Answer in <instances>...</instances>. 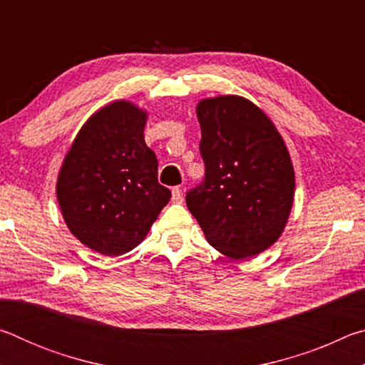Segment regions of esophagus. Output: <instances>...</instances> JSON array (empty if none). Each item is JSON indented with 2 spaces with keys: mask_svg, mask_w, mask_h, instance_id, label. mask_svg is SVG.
Returning a JSON list of instances; mask_svg holds the SVG:
<instances>
[{
  "mask_svg": "<svg viewBox=\"0 0 365 365\" xmlns=\"http://www.w3.org/2000/svg\"><path fill=\"white\" fill-rule=\"evenodd\" d=\"M172 201L178 202V205H180V202H183V193H182V190L178 188V187L172 188Z\"/></svg>",
  "mask_w": 365,
  "mask_h": 365,
  "instance_id": "obj_1",
  "label": "esophagus"
}]
</instances>
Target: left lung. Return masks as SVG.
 I'll use <instances>...</instances> for the list:
<instances>
[{
  "label": "left lung",
  "mask_w": 365,
  "mask_h": 365,
  "mask_svg": "<svg viewBox=\"0 0 365 365\" xmlns=\"http://www.w3.org/2000/svg\"><path fill=\"white\" fill-rule=\"evenodd\" d=\"M206 175L187 206L209 245L230 259L270 248L287 227L294 169L270 117L238 95L196 104Z\"/></svg>",
  "instance_id": "left-lung-1"
}]
</instances>
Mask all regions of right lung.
<instances>
[{
    "label": "right lung",
    "instance_id": "right-lung-1",
    "mask_svg": "<svg viewBox=\"0 0 365 365\" xmlns=\"http://www.w3.org/2000/svg\"><path fill=\"white\" fill-rule=\"evenodd\" d=\"M146 120V109L130 101L106 104L83 123L59 169L56 196L67 228L104 256L138 246L170 200L145 143Z\"/></svg>",
    "mask_w": 365,
    "mask_h": 365
}]
</instances>
